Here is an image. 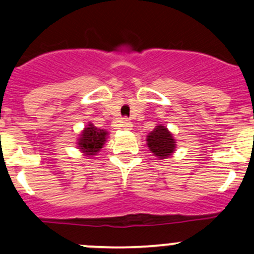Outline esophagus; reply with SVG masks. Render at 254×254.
Segmentation results:
<instances>
[{"mask_svg":"<svg viewBox=\"0 0 254 254\" xmlns=\"http://www.w3.org/2000/svg\"><path fill=\"white\" fill-rule=\"evenodd\" d=\"M120 125H122L124 129H127V130H130L132 127V123L130 122L127 118H122V120H120Z\"/></svg>","mask_w":254,"mask_h":254,"instance_id":"obj_1","label":"esophagus"}]
</instances>
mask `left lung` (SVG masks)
I'll list each match as a JSON object with an SVG mask.
<instances>
[{
	"mask_svg": "<svg viewBox=\"0 0 254 254\" xmlns=\"http://www.w3.org/2000/svg\"><path fill=\"white\" fill-rule=\"evenodd\" d=\"M146 141H147L151 152L155 153L158 160L170 157L176 147V142L172 134L168 131L167 127H162V125L156 127L153 131L148 134Z\"/></svg>",
	"mask_w": 254,
	"mask_h": 254,
	"instance_id": "obj_1",
	"label": "left lung"
}]
</instances>
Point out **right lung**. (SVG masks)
Returning <instances> with one entry per match:
<instances>
[{"label": "right lung", "instance_id": "add662e5", "mask_svg": "<svg viewBox=\"0 0 254 254\" xmlns=\"http://www.w3.org/2000/svg\"><path fill=\"white\" fill-rule=\"evenodd\" d=\"M107 139V131L103 129H97L93 124H88V127L83 130L81 137L78 140V146L84 153L88 156L97 155L104 141Z\"/></svg>", "mask_w": 254, "mask_h": 254}]
</instances>
